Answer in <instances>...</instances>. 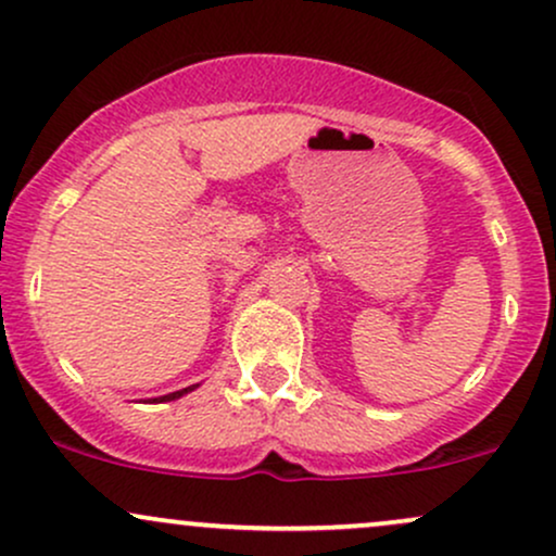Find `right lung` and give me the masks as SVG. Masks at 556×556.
<instances>
[{
  "mask_svg": "<svg viewBox=\"0 0 556 556\" xmlns=\"http://www.w3.org/2000/svg\"><path fill=\"white\" fill-rule=\"evenodd\" d=\"M190 389L193 387H188V389H180V392H172V394H164V397H159V402H169V400H177V397H182V394H188ZM156 402V400H154Z\"/></svg>",
  "mask_w": 556,
  "mask_h": 556,
  "instance_id": "add662e5",
  "label": "right lung"
}]
</instances>
